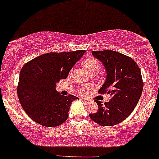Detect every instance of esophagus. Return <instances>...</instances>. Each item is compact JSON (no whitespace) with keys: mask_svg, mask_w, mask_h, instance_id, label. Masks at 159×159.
<instances>
[{"mask_svg":"<svg viewBox=\"0 0 159 159\" xmlns=\"http://www.w3.org/2000/svg\"><path fill=\"white\" fill-rule=\"evenodd\" d=\"M81 100L83 102H84V103H88L89 102H90V100L88 99H85V98H81Z\"/></svg>","mask_w":159,"mask_h":159,"instance_id":"esophagus-1","label":"esophagus"}]
</instances>
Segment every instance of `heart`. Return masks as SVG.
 I'll use <instances>...</instances> for the list:
<instances>
[{
  "label": "heart",
  "mask_w": 159,
  "mask_h": 159,
  "mask_svg": "<svg viewBox=\"0 0 159 159\" xmlns=\"http://www.w3.org/2000/svg\"><path fill=\"white\" fill-rule=\"evenodd\" d=\"M82 64L84 68L88 71L90 75H97L100 69V65L98 61L92 57H89L84 60Z\"/></svg>",
  "instance_id": "1"
}]
</instances>
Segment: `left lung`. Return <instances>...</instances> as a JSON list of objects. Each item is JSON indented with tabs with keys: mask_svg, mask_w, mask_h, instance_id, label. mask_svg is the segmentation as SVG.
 <instances>
[{
	"mask_svg": "<svg viewBox=\"0 0 159 159\" xmlns=\"http://www.w3.org/2000/svg\"><path fill=\"white\" fill-rule=\"evenodd\" d=\"M91 53L106 71L99 93L110 94L111 98L104 104L96 100L98 111L90 118L101 126H113L126 119L139 102L143 88L140 69L133 59L114 50Z\"/></svg>",
	"mask_w": 159,
	"mask_h": 159,
	"instance_id": "left-lung-1",
	"label": "left lung"
}]
</instances>
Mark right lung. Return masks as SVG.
Instances as JSON below:
<instances>
[{
  "label": "right lung",
  "instance_id": "add662e5",
  "mask_svg": "<svg viewBox=\"0 0 159 159\" xmlns=\"http://www.w3.org/2000/svg\"><path fill=\"white\" fill-rule=\"evenodd\" d=\"M85 50L48 53L23 66L17 93L21 106L33 121L44 127H57L67 120L71 102L78 97L61 95L57 84L67 78Z\"/></svg>",
  "mask_w": 159,
  "mask_h": 159
}]
</instances>
